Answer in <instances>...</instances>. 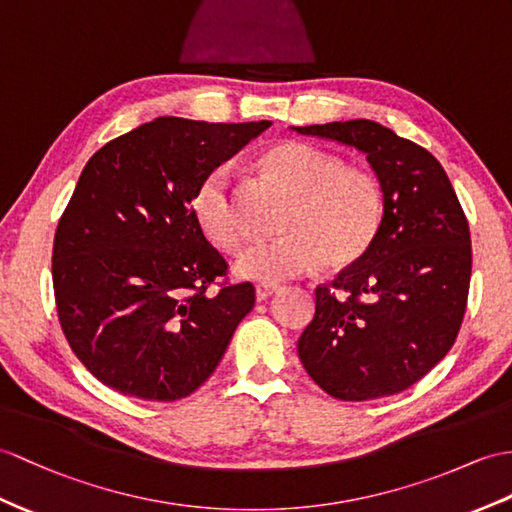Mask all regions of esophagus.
<instances>
[{"label":"esophagus","mask_w":512,"mask_h":512,"mask_svg":"<svg viewBox=\"0 0 512 512\" xmlns=\"http://www.w3.org/2000/svg\"><path fill=\"white\" fill-rule=\"evenodd\" d=\"M273 293H278L276 286H267V284H258L256 286V302H265Z\"/></svg>","instance_id":"1"}]
</instances>
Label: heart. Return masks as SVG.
Listing matches in <instances>:
<instances>
[{"label":"heart","instance_id":"obj_1","mask_svg":"<svg viewBox=\"0 0 512 512\" xmlns=\"http://www.w3.org/2000/svg\"><path fill=\"white\" fill-rule=\"evenodd\" d=\"M265 167L295 197L282 221V236L249 243L236 258V273L267 286L313 269L321 256L341 265L360 256L382 217V193L369 173L345 169L343 160L321 149L286 141L265 154ZM193 210L213 243L236 249L247 221L236 193L232 162H221L197 186Z\"/></svg>","mask_w":512,"mask_h":512}]
</instances>
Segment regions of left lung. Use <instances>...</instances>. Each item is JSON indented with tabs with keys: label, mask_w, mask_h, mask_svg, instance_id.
Wrapping results in <instances>:
<instances>
[{
	"label": "left lung",
	"mask_w": 512,
	"mask_h": 512,
	"mask_svg": "<svg viewBox=\"0 0 512 512\" xmlns=\"http://www.w3.org/2000/svg\"><path fill=\"white\" fill-rule=\"evenodd\" d=\"M365 154L382 219L365 254L317 286L315 319L297 341L308 376L343 402L395 395L450 352L463 323L469 223L441 162L378 121L293 128Z\"/></svg>",
	"instance_id": "left-lung-1"
}]
</instances>
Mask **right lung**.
I'll list each match as a JSON object with an SVG mask.
<instances>
[{
  "instance_id": "add662e5",
  "label": "right lung",
  "mask_w": 512,
  "mask_h": 512,
  "mask_svg": "<svg viewBox=\"0 0 512 512\" xmlns=\"http://www.w3.org/2000/svg\"><path fill=\"white\" fill-rule=\"evenodd\" d=\"M269 126L158 117L86 162L58 221L52 278L62 332L102 384L173 402L217 369L254 308V286L208 293L228 265L191 202L210 171Z\"/></svg>"
}]
</instances>
